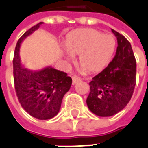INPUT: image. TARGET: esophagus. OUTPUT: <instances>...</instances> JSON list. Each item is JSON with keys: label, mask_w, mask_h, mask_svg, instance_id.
Listing matches in <instances>:
<instances>
[{"label": "esophagus", "mask_w": 148, "mask_h": 148, "mask_svg": "<svg viewBox=\"0 0 148 148\" xmlns=\"http://www.w3.org/2000/svg\"><path fill=\"white\" fill-rule=\"evenodd\" d=\"M80 80H81V79L79 78L78 77H76V76L72 77V84H73V85H74V84H76L77 82H78Z\"/></svg>", "instance_id": "34e87169"}]
</instances>
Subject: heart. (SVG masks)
<instances>
[{
    "label": "heart",
    "mask_w": 148,
    "mask_h": 148,
    "mask_svg": "<svg viewBox=\"0 0 148 148\" xmlns=\"http://www.w3.org/2000/svg\"><path fill=\"white\" fill-rule=\"evenodd\" d=\"M66 60L78 55V64L82 73L97 74L102 71L111 62L116 49L113 35L104 34L93 29H81L67 36L64 43Z\"/></svg>",
    "instance_id": "1"
}]
</instances>
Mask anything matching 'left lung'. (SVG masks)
Returning <instances> with one entry per match:
<instances>
[{"mask_svg": "<svg viewBox=\"0 0 148 148\" xmlns=\"http://www.w3.org/2000/svg\"><path fill=\"white\" fill-rule=\"evenodd\" d=\"M117 39L116 55L101 73L89 83L87 106L99 116H112L120 112L131 99L136 84L137 64L130 42L112 29Z\"/></svg>", "mask_w": 148, "mask_h": 148, "instance_id": "8db88e82", "label": "left lung"}]
</instances>
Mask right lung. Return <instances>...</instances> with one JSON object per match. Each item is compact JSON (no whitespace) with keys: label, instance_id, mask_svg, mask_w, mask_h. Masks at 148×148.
I'll list each match as a JSON object with an SVG mask.
<instances>
[{"label":"right lung","instance_id":"right-lung-1","mask_svg":"<svg viewBox=\"0 0 148 148\" xmlns=\"http://www.w3.org/2000/svg\"><path fill=\"white\" fill-rule=\"evenodd\" d=\"M42 24L43 22L32 27L18 39L13 59V74L15 92L22 108L32 116L46 120L58 114L62 99L71 88L72 79L66 73L52 66L32 71L22 66L19 56L21 43Z\"/></svg>","mask_w":148,"mask_h":148}]
</instances>
